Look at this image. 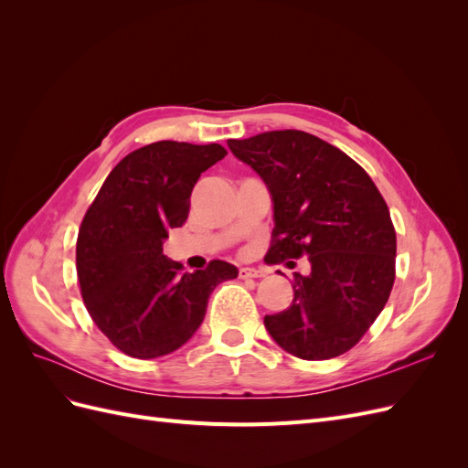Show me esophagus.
Listing matches in <instances>:
<instances>
[{
  "mask_svg": "<svg viewBox=\"0 0 468 468\" xmlns=\"http://www.w3.org/2000/svg\"><path fill=\"white\" fill-rule=\"evenodd\" d=\"M238 275L239 279H256V277H263V271H258V269H251V267H239Z\"/></svg>",
  "mask_w": 468,
  "mask_h": 468,
  "instance_id": "34e87169",
  "label": "esophagus"
}]
</instances>
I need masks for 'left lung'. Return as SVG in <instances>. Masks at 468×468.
<instances>
[{
	"label": "left lung",
	"mask_w": 468,
	"mask_h": 468,
	"mask_svg": "<svg viewBox=\"0 0 468 468\" xmlns=\"http://www.w3.org/2000/svg\"><path fill=\"white\" fill-rule=\"evenodd\" d=\"M229 148L271 195L267 261H310L308 275L294 273L292 304L265 316L267 332L294 357L342 356L392 291L396 232L385 199L357 162L314 134L271 131L229 140Z\"/></svg>",
	"instance_id": "obj_1"
}]
</instances>
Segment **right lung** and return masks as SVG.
<instances>
[{"label": "right lung", "instance_id": "add662e5", "mask_svg": "<svg viewBox=\"0 0 468 468\" xmlns=\"http://www.w3.org/2000/svg\"><path fill=\"white\" fill-rule=\"evenodd\" d=\"M229 154L220 144L160 140L112 167L81 220L76 267L83 303L111 344L155 359L187 344L210 292L238 269L220 260L181 273L164 256L169 229L187 220L197 179Z\"/></svg>", "mask_w": 468, "mask_h": 468}]
</instances>
